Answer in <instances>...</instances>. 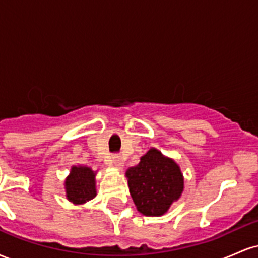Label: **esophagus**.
<instances>
[{
	"mask_svg": "<svg viewBox=\"0 0 258 258\" xmlns=\"http://www.w3.org/2000/svg\"><path fill=\"white\" fill-rule=\"evenodd\" d=\"M112 162H114V165L116 167H119V168L123 167L122 158H121L119 154H114V155H112Z\"/></svg>",
	"mask_w": 258,
	"mask_h": 258,
	"instance_id": "1",
	"label": "esophagus"
}]
</instances>
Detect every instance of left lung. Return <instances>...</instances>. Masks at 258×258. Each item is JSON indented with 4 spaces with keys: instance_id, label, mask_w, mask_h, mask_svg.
<instances>
[{
    "instance_id": "obj_1",
    "label": "left lung",
    "mask_w": 258,
    "mask_h": 258,
    "mask_svg": "<svg viewBox=\"0 0 258 258\" xmlns=\"http://www.w3.org/2000/svg\"><path fill=\"white\" fill-rule=\"evenodd\" d=\"M133 203L146 216H161L178 200L183 191V176L173 160L150 149L136 167L126 172Z\"/></svg>"
}]
</instances>
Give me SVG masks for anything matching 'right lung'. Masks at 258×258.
<instances>
[{
  "instance_id": "1",
  "label": "right lung",
  "mask_w": 258,
  "mask_h": 258,
  "mask_svg": "<svg viewBox=\"0 0 258 258\" xmlns=\"http://www.w3.org/2000/svg\"><path fill=\"white\" fill-rule=\"evenodd\" d=\"M90 167L74 166L70 176L65 180L67 197L74 204H84L96 197V182Z\"/></svg>"
}]
</instances>
